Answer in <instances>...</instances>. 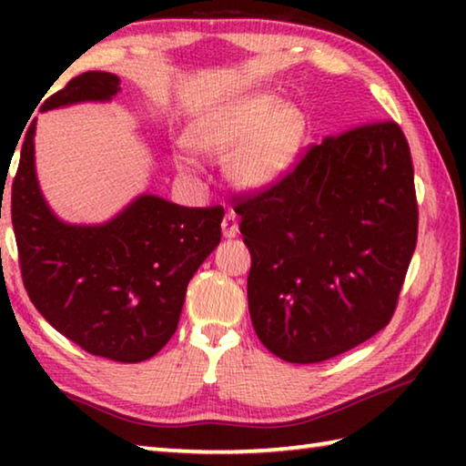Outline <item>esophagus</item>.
Masks as SVG:
<instances>
[{"mask_svg": "<svg viewBox=\"0 0 466 466\" xmlns=\"http://www.w3.org/2000/svg\"><path fill=\"white\" fill-rule=\"evenodd\" d=\"M222 232H224L226 238H234V236L238 234V218H236L234 211H228V214L224 216Z\"/></svg>", "mask_w": 466, "mask_h": 466, "instance_id": "obj_1", "label": "esophagus"}]
</instances>
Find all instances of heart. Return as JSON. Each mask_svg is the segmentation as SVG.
I'll return each mask as SVG.
<instances>
[{
	"label": "heart",
	"mask_w": 466,
	"mask_h": 466,
	"mask_svg": "<svg viewBox=\"0 0 466 466\" xmlns=\"http://www.w3.org/2000/svg\"><path fill=\"white\" fill-rule=\"evenodd\" d=\"M304 116L283 106L273 94L232 102L188 136V146L209 157H229L228 175L242 187L258 188L278 180L299 152Z\"/></svg>",
	"instance_id": "1"
}]
</instances>
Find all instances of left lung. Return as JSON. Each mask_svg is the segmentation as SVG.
<instances>
[{"mask_svg":"<svg viewBox=\"0 0 466 466\" xmlns=\"http://www.w3.org/2000/svg\"><path fill=\"white\" fill-rule=\"evenodd\" d=\"M234 209L252 258L250 320L275 356L319 364L389 325L420 224L399 123H361L309 146Z\"/></svg>","mask_w":466,"mask_h":466,"instance_id":"obj_1","label":"left lung"}]
</instances>
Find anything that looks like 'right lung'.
Masks as SVG:
<instances>
[{
  "mask_svg": "<svg viewBox=\"0 0 466 466\" xmlns=\"http://www.w3.org/2000/svg\"><path fill=\"white\" fill-rule=\"evenodd\" d=\"M119 77L86 72L41 110L110 100ZM224 208H183L141 195L105 226H67L51 214L35 175V121L12 183V226L30 302L92 356L137 364L178 327L187 286L222 236Z\"/></svg>",
  "mask_w": 466,
  "mask_h": 466,
  "instance_id": "obj_1",
  "label": "right lung"
}]
</instances>
